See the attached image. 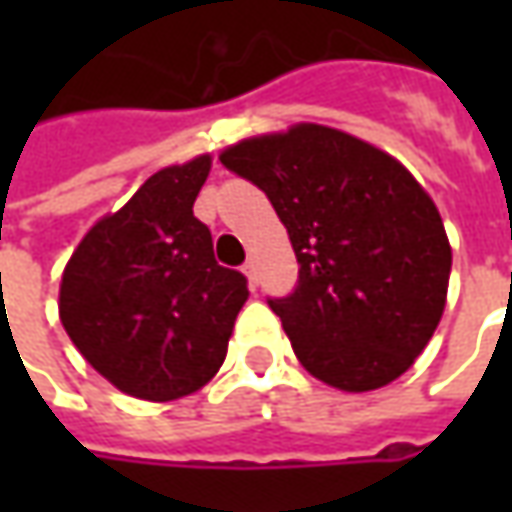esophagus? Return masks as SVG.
<instances>
[{"mask_svg":"<svg viewBox=\"0 0 512 512\" xmlns=\"http://www.w3.org/2000/svg\"><path fill=\"white\" fill-rule=\"evenodd\" d=\"M242 273L247 276V282H250V287H256V282H259V265H256V259L250 256L245 262V267H242Z\"/></svg>","mask_w":512,"mask_h":512,"instance_id":"obj_1","label":"esophagus"}]
</instances>
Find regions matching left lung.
<instances>
[{
	"mask_svg": "<svg viewBox=\"0 0 512 512\" xmlns=\"http://www.w3.org/2000/svg\"><path fill=\"white\" fill-rule=\"evenodd\" d=\"M287 227L299 285L270 299L296 359L344 393L396 382L442 322L453 250L399 159L344 130L299 122L222 150Z\"/></svg>",
	"mask_w": 512,
	"mask_h": 512,
	"instance_id": "obj_1",
	"label": "left lung"
}]
</instances>
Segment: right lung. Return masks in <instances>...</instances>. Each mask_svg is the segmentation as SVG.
I'll return each mask as SVG.
<instances>
[{"mask_svg": "<svg viewBox=\"0 0 512 512\" xmlns=\"http://www.w3.org/2000/svg\"><path fill=\"white\" fill-rule=\"evenodd\" d=\"M210 153L156 170L116 213L82 236L59 285L70 342L116 390L173 402L202 390L225 362L247 279L216 265L193 202Z\"/></svg>", "mask_w": 512, "mask_h": 512, "instance_id": "right-lung-1", "label": "right lung"}]
</instances>
